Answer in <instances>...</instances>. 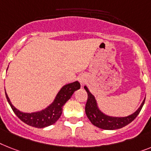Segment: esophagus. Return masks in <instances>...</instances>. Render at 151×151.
Masks as SVG:
<instances>
[{
	"label": "esophagus",
	"mask_w": 151,
	"mask_h": 151,
	"mask_svg": "<svg viewBox=\"0 0 151 151\" xmlns=\"http://www.w3.org/2000/svg\"><path fill=\"white\" fill-rule=\"evenodd\" d=\"M78 80H79V83H80L81 84L83 85L86 83V76H81L79 77V78H78Z\"/></svg>",
	"instance_id": "1"
}]
</instances>
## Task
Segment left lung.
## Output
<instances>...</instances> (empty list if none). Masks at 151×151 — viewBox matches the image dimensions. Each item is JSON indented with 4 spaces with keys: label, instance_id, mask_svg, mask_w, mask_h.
I'll return each mask as SVG.
<instances>
[{
    "label": "left lung",
    "instance_id": "left-lung-1",
    "mask_svg": "<svg viewBox=\"0 0 151 151\" xmlns=\"http://www.w3.org/2000/svg\"><path fill=\"white\" fill-rule=\"evenodd\" d=\"M84 89H86L88 94V99L85 108L87 117L93 125L103 129L113 130V129H120L128 125L137 116L145 101L144 99L137 110L127 116H112L104 113L99 109L95 96L90 93L86 86H85Z\"/></svg>",
    "mask_w": 151,
    "mask_h": 151
}]
</instances>
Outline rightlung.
I'll use <instances>...</instances> for the list:
<instances>
[{
    "instance_id": "add662e5",
    "label": "right lung",
    "mask_w": 151,
    "mask_h": 151,
    "mask_svg": "<svg viewBox=\"0 0 151 151\" xmlns=\"http://www.w3.org/2000/svg\"><path fill=\"white\" fill-rule=\"evenodd\" d=\"M79 89H80V83L78 81L65 84L57 93L54 100L50 105L42 110L33 112V113H24L20 111L19 109L14 106L13 104L11 103L6 92L5 95L7 102L11 106L12 110L22 121L34 127L45 128L54 124L59 119L62 115V108L65 103L72 97L75 91Z\"/></svg>"
}]
</instances>
